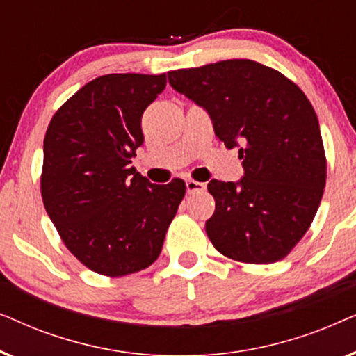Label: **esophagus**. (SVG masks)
I'll list each match as a JSON object with an SVG mask.
<instances>
[{
	"mask_svg": "<svg viewBox=\"0 0 356 356\" xmlns=\"http://www.w3.org/2000/svg\"><path fill=\"white\" fill-rule=\"evenodd\" d=\"M206 189V184L194 181V179H188L186 181V191L188 194H196V193H202Z\"/></svg>",
	"mask_w": 356,
	"mask_h": 356,
	"instance_id": "obj_1",
	"label": "esophagus"
}]
</instances>
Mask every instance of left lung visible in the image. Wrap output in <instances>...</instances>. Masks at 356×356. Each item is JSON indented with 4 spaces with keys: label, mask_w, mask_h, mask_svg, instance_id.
<instances>
[{
    "label": "left lung",
    "mask_w": 356,
    "mask_h": 356,
    "mask_svg": "<svg viewBox=\"0 0 356 356\" xmlns=\"http://www.w3.org/2000/svg\"><path fill=\"white\" fill-rule=\"evenodd\" d=\"M168 82L207 110L228 149L241 145V181L207 184L216 199L209 240L238 262L284 259L313 223L327 175L308 97L282 72L251 60L170 71Z\"/></svg>",
    "instance_id": "1"
}]
</instances>
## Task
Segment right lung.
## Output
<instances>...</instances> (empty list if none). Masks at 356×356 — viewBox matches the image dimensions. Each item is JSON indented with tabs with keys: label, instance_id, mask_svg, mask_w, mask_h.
<instances>
[{
	"label": "right lung",
	"instance_id": "1",
	"mask_svg": "<svg viewBox=\"0 0 356 356\" xmlns=\"http://www.w3.org/2000/svg\"><path fill=\"white\" fill-rule=\"evenodd\" d=\"M165 86V74L100 76L48 124L43 206L72 256L100 275H129L155 262L186 193L183 179L152 184L129 167L144 143V110Z\"/></svg>",
	"mask_w": 356,
	"mask_h": 356
}]
</instances>
